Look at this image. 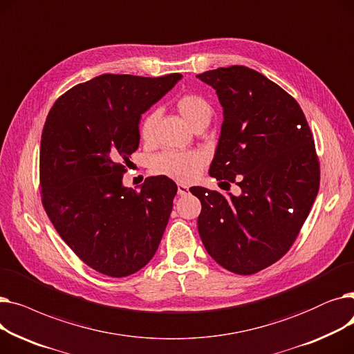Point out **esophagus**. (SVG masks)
Listing matches in <instances>:
<instances>
[{
	"label": "esophagus",
	"mask_w": 354,
	"mask_h": 354,
	"mask_svg": "<svg viewBox=\"0 0 354 354\" xmlns=\"http://www.w3.org/2000/svg\"><path fill=\"white\" fill-rule=\"evenodd\" d=\"M189 194V188L187 187V185H182V183H178V195L179 196H185Z\"/></svg>",
	"instance_id": "34e87169"
}]
</instances>
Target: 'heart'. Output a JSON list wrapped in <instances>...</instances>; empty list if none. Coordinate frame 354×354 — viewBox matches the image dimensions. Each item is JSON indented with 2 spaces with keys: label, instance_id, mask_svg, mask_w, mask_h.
<instances>
[{
  "label": "heart",
  "instance_id": "1",
  "mask_svg": "<svg viewBox=\"0 0 354 354\" xmlns=\"http://www.w3.org/2000/svg\"><path fill=\"white\" fill-rule=\"evenodd\" d=\"M176 107L182 118L192 127L209 123L212 107L209 102L199 95H183L176 100ZM158 115L147 113L139 124V136L145 143H151ZM207 163V156L201 151H165L152 159V171L156 175L172 178L180 182H191L198 176Z\"/></svg>",
  "mask_w": 354,
  "mask_h": 354
}]
</instances>
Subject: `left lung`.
Instances as JSON below:
<instances>
[{"instance_id": "8db88e82", "label": "left lung", "mask_w": 354, "mask_h": 354, "mask_svg": "<svg viewBox=\"0 0 354 354\" xmlns=\"http://www.w3.org/2000/svg\"><path fill=\"white\" fill-rule=\"evenodd\" d=\"M215 88L224 122L209 175L241 195L191 188L201 201L202 244L225 270L251 275L292 245L319 192L320 165L301 107L245 66L196 76Z\"/></svg>"}]
</instances>
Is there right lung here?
Wrapping results in <instances>:
<instances>
[{
    "mask_svg": "<svg viewBox=\"0 0 354 354\" xmlns=\"http://www.w3.org/2000/svg\"><path fill=\"white\" fill-rule=\"evenodd\" d=\"M102 74L55 100L40 146L43 207L64 243L84 264L127 277L155 255L169 221L176 183L151 176L140 189L123 187L139 147L145 111L179 80Z\"/></svg>",
    "mask_w": 354,
    "mask_h": 354,
    "instance_id": "add662e5",
    "label": "right lung"
}]
</instances>
